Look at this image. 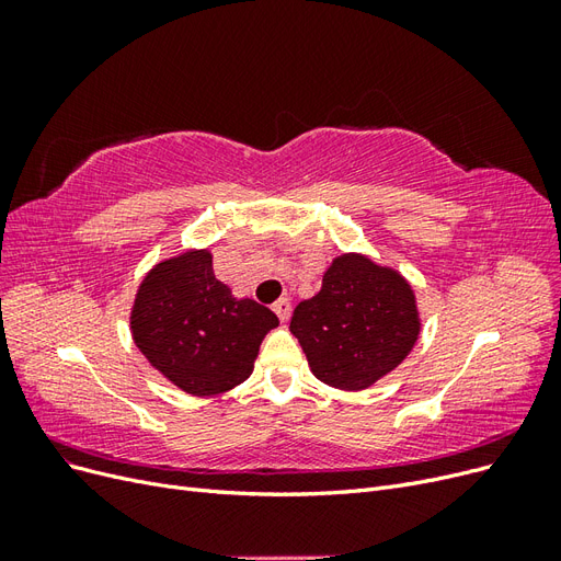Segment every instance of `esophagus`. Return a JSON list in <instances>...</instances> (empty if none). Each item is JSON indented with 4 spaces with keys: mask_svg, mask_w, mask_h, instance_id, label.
Listing matches in <instances>:
<instances>
[{
    "mask_svg": "<svg viewBox=\"0 0 561 561\" xmlns=\"http://www.w3.org/2000/svg\"><path fill=\"white\" fill-rule=\"evenodd\" d=\"M274 311H276V316L285 322L287 318H290V311H293V307H290V299H287V297H280L278 301H274Z\"/></svg>",
    "mask_w": 561,
    "mask_h": 561,
    "instance_id": "esophagus-1",
    "label": "esophagus"
}]
</instances>
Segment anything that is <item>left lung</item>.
Masks as SVG:
<instances>
[{
    "instance_id": "1",
    "label": "left lung",
    "mask_w": 561,
    "mask_h": 561,
    "mask_svg": "<svg viewBox=\"0 0 561 561\" xmlns=\"http://www.w3.org/2000/svg\"><path fill=\"white\" fill-rule=\"evenodd\" d=\"M290 332L313 377L339 390H365L412 353L421 334L416 293L398 268L342 252L318 295L297 304Z\"/></svg>"
}]
</instances>
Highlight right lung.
Returning <instances> with one entry per match:
<instances>
[{
  "label": "right lung",
  "instance_id": "obj_1",
  "mask_svg": "<svg viewBox=\"0 0 561 561\" xmlns=\"http://www.w3.org/2000/svg\"><path fill=\"white\" fill-rule=\"evenodd\" d=\"M276 313L233 297L215 278L210 248L182 250L151 266L130 307L135 346L161 377L194 398L222 396L254 369Z\"/></svg>",
  "mask_w": 561,
  "mask_h": 561
}]
</instances>
